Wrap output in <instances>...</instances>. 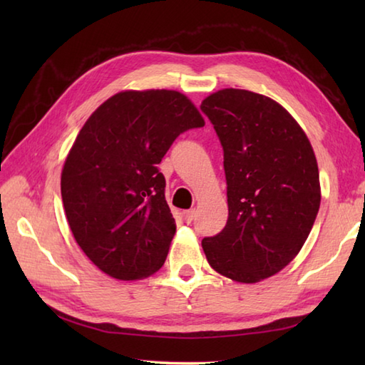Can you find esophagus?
Returning <instances> with one entry per match:
<instances>
[{
    "label": "esophagus",
    "mask_w": 365,
    "mask_h": 365,
    "mask_svg": "<svg viewBox=\"0 0 365 365\" xmlns=\"http://www.w3.org/2000/svg\"><path fill=\"white\" fill-rule=\"evenodd\" d=\"M195 215H196V210H187V212L182 213L185 222H191L192 220H195Z\"/></svg>",
    "instance_id": "esophagus-1"
}]
</instances>
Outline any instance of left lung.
Instances as JSON below:
<instances>
[{"label":"left lung","instance_id":"1","mask_svg":"<svg viewBox=\"0 0 365 365\" xmlns=\"http://www.w3.org/2000/svg\"><path fill=\"white\" fill-rule=\"evenodd\" d=\"M200 110L224 150L227 224L205 237L210 267L232 281L254 284L297 257L320 208L319 166L290 113L245 89L208 96Z\"/></svg>","mask_w":365,"mask_h":365}]
</instances>
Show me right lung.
I'll list each match as a JSON object with an SVG mask.
<instances>
[{
	"mask_svg": "<svg viewBox=\"0 0 365 365\" xmlns=\"http://www.w3.org/2000/svg\"><path fill=\"white\" fill-rule=\"evenodd\" d=\"M177 91H123L91 114L68 152L61 195L76 243L120 281L163 267L175 234L158 165L175 138L204 127Z\"/></svg>",
	"mask_w": 365,
	"mask_h": 365,
	"instance_id": "1",
	"label": "right lung"
}]
</instances>
